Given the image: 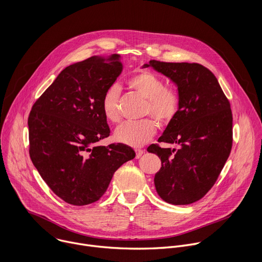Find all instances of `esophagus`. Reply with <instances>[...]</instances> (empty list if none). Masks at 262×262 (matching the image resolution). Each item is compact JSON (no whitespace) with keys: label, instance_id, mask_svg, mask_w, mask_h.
<instances>
[{"label":"esophagus","instance_id":"1","mask_svg":"<svg viewBox=\"0 0 262 262\" xmlns=\"http://www.w3.org/2000/svg\"><path fill=\"white\" fill-rule=\"evenodd\" d=\"M143 154H144V150H141V149H137V150H136V159H140Z\"/></svg>","mask_w":262,"mask_h":262}]
</instances>
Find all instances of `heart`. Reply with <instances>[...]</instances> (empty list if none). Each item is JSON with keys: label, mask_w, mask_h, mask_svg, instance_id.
<instances>
[{"label": "heart", "mask_w": 262, "mask_h": 262, "mask_svg": "<svg viewBox=\"0 0 262 262\" xmlns=\"http://www.w3.org/2000/svg\"><path fill=\"white\" fill-rule=\"evenodd\" d=\"M127 85L135 92L147 99L145 114H150L161 123H169L178 113L180 95L177 89L166 87L165 82L158 74L142 70L127 81ZM119 89L116 86L110 87L101 98V111L104 118L116 123L120 120L118 108ZM158 124L155 120L147 118L141 121H127L115 130V139L132 147H141L150 141L156 135Z\"/></svg>", "instance_id": "b5f03b06"}]
</instances>
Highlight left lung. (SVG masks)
Wrapping results in <instances>:
<instances>
[{
	"instance_id": "obj_1",
	"label": "left lung",
	"mask_w": 262,
	"mask_h": 262,
	"mask_svg": "<svg viewBox=\"0 0 262 262\" xmlns=\"http://www.w3.org/2000/svg\"><path fill=\"white\" fill-rule=\"evenodd\" d=\"M152 67L177 87L180 105L160 142L179 144L171 148L149 146L162 162L155 176L159 196L174 205L200 200L216 181L232 147V113L214 74L198 63L150 60Z\"/></svg>"
}]
</instances>
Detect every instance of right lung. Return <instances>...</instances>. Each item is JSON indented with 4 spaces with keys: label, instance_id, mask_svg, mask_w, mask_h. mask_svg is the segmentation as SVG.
Returning <instances> with one entry per match:
<instances>
[{
    "label": "right lung",
    "instance_id": "right-lung-1",
    "mask_svg": "<svg viewBox=\"0 0 262 262\" xmlns=\"http://www.w3.org/2000/svg\"><path fill=\"white\" fill-rule=\"evenodd\" d=\"M122 69L117 54L71 64L32 106L31 161L50 189L69 204L99 200L115 171L136 157L124 144L97 145L110 136L101 98Z\"/></svg>",
    "mask_w": 262,
    "mask_h": 262
}]
</instances>
